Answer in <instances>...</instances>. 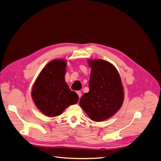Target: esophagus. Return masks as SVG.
<instances>
[{
  "label": "esophagus",
  "instance_id": "obj_1",
  "mask_svg": "<svg viewBox=\"0 0 161 161\" xmlns=\"http://www.w3.org/2000/svg\"><path fill=\"white\" fill-rule=\"evenodd\" d=\"M77 93L78 94V96H79V99H80V97L82 96V93H81V92H80V91H77Z\"/></svg>",
  "mask_w": 161,
  "mask_h": 161
}]
</instances>
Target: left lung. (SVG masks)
<instances>
[{
  "label": "left lung",
  "instance_id": "left-lung-1",
  "mask_svg": "<svg viewBox=\"0 0 161 161\" xmlns=\"http://www.w3.org/2000/svg\"><path fill=\"white\" fill-rule=\"evenodd\" d=\"M88 65L90 91L82 96L79 105L92 120H106L116 114L124 102L120 75L114 66L105 60H90Z\"/></svg>",
  "mask_w": 161,
  "mask_h": 161
}]
</instances>
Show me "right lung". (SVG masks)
Returning a JSON list of instances; mask_svg holds the SVG:
<instances>
[{"mask_svg": "<svg viewBox=\"0 0 161 161\" xmlns=\"http://www.w3.org/2000/svg\"><path fill=\"white\" fill-rule=\"evenodd\" d=\"M65 60H53L42 70L33 85L31 93L34 103L47 116H59L79 101L77 94L71 91L65 81Z\"/></svg>", "mask_w": 161, "mask_h": 161, "instance_id": "1", "label": "right lung"}]
</instances>
